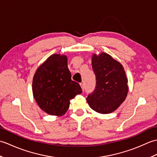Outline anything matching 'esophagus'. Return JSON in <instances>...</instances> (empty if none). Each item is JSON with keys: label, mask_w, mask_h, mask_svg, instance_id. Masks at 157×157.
<instances>
[{"label": "esophagus", "mask_w": 157, "mask_h": 157, "mask_svg": "<svg viewBox=\"0 0 157 157\" xmlns=\"http://www.w3.org/2000/svg\"><path fill=\"white\" fill-rule=\"evenodd\" d=\"M80 86H81V88L82 89V90L84 91V84H83V83H81Z\"/></svg>", "instance_id": "1"}]
</instances>
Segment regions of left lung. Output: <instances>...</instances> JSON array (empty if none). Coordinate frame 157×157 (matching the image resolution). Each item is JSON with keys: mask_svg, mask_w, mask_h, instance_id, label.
<instances>
[{"mask_svg": "<svg viewBox=\"0 0 157 157\" xmlns=\"http://www.w3.org/2000/svg\"><path fill=\"white\" fill-rule=\"evenodd\" d=\"M92 66L96 84L94 90L86 98L87 102L96 112L102 114L112 113L128 95V78L123 67L105 52L93 55Z\"/></svg>", "mask_w": 157, "mask_h": 157, "instance_id": "8db88e82", "label": "left lung"}]
</instances>
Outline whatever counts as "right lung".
<instances>
[{
    "instance_id": "add662e5",
    "label": "right lung",
    "mask_w": 157,
    "mask_h": 157,
    "mask_svg": "<svg viewBox=\"0 0 157 157\" xmlns=\"http://www.w3.org/2000/svg\"><path fill=\"white\" fill-rule=\"evenodd\" d=\"M32 91L42 110L51 115L62 116L69 107V101L82 92L80 86L71 80L65 55L54 54L36 70Z\"/></svg>"
}]
</instances>
